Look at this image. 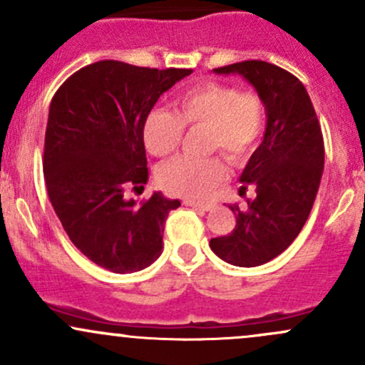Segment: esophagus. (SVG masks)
<instances>
[{
    "instance_id": "1",
    "label": "esophagus",
    "mask_w": 365,
    "mask_h": 365,
    "mask_svg": "<svg viewBox=\"0 0 365 365\" xmlns=\"http://www.w3.org/2000/svg\"><path fill=\"white\" fill-rule=\"evenodd\" d=\"M184 203L190 207H193V209H197V210H203V212H205V210H210L214 207L212 202H184Z\"/></svg>"
}]
</instances>
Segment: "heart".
Masks as SVG:
<instances>
[{
    "mask_svg": "<svg viewBox=\"0 0 365 365\" xmlns=\"http://www.w3.org/2000/svg\"><path fill=\"white\" fill-rule=\"evenodd\" d=\"M266 123L264 103L254 90L238 92L235 85L205 80L175 101V113L155 108L148 113L143 137L148 151L167 156L181 146L184 128L207 125L209 151H221L231 162H242L259 143ZM228 175L221 156H179L158 168L160 186L168 193L200 198Z\"/></svg>",
    "mask_w": 365,
    "mask_h": 365,
    "instance_id": "heart-1",
    "label": "heart"
}]
</instances>
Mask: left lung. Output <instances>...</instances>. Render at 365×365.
Segmentation results:
<instances>
[{
	"mask_svg": "<svg viewBox=\"0 0 365 365\" xmlns=\"http://www.w3.org/2000/svg\"><path fill=\"white\" fill-rule=\"evenodd\" d=\"M238 73L257 90L266 108L264 139L242 172L256 187L245 209L231 205L237 226L210 240V249L235 266H259L284 252L312 212L324 170V137L307 88L292 73L264 61L214 69Z\"/></svg>",
	"mask_w": 365,
	"mask_h": 365,
	"instance_id": "obj_1",
	"label": "left lung"
}]
</instances>
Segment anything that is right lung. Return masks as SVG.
<instances>
[{
	"label": "right lung",
	"mask_w": 365,
	"mask_h": 365,
	"mask_svg": "<svg viewBox=\"0 0 365 365\" xmlns=\"http://www.w3.org/2000/svg\"><path fill=\"white\" fill-rule=\"evenodd\" d=\"M187 74L99 61L71 74L50 103L43 151L48 198L69 240L101 268L139 272L162 254L165 219L181 202L153 193L137 203L125 191L148 182V113Z\"/></svg>",
	"instance_id": "1"
}]
</instances>
